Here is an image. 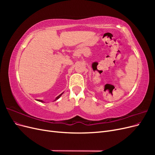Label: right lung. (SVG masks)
<instances>
[{"label": "right lung", "mask_w": 155, "mask_h": 155, "mask_svg": "<svg viewBox=\"0 0 155 155\" xmlns=\"http://www.w3.org/2000/svg\"><path fill=\"white\" fill-rule=\"evenodd\" d=\"M63 94V93H61V94H60V95H59L58 97H56L54 101H55V100H58L59 99V98L61 96V95ZM37 101H39V102H43V103H45V101H43V100H37Z\"/></svg>", "instance_id": "right-lung-1"}]
</instances>
